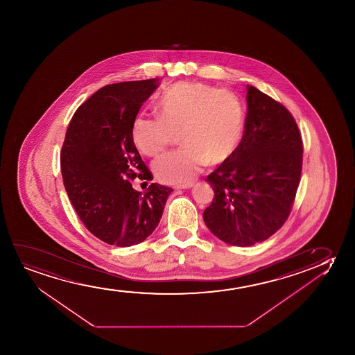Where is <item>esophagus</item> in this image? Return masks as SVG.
<instances>
[{"label":"esophagus","instance_id":"1","mask_svg":"<svg viewBox=\"0 0 355 355\" xmlns=\"http://www.w3.org/2000/svg\"><path fill=\"white\" fill-rule=\"evenodd\" d=\"M193 185H194L193 183H185V184L175 185L173 188H175V189H189Z\"/></svg>","mask_w":355,"mask_h":355}]
</instances>
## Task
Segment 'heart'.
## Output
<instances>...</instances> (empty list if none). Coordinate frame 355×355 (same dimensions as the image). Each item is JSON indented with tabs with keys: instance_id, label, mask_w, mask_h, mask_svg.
<instances>
[{
	"instance_id": "1",
	"label": "heart",
	"mask_w": 355,
	"mask_h": 355,
	"mask_svg": "<svg viewBox=\"0 0 355 355\" xmlns=\"http://www.w3.org/2000/svg\"><path fill=\"white\" fill-rule=\"evenodd\" d=\"M159 119L138 116L132 126L137 149L155 156L175 143L178 150L159 156L153 170L165 183H185L206 164L218 165L236 149L243 137V104L234 93L202 83H177L156 102Z\"/></svg>"
}]
</instances>
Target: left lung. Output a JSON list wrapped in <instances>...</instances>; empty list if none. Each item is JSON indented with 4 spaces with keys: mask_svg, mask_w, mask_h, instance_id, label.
Here are the masks:
<instances>
[{
    "mask_svg": "<svg viewBox=\"0 0 355 355\" xmlns=\"http://www.w3.org/2000/svg\"><path fill=\"white\" fill-rule=\"evenodd\" d=\"M240 144L207 175L214 196L207 228L224 243L252 246L277 233L291 214L303 161L301 132L282 103L248 85Z\"/></svg>",
    "mask_w": 355,
    "mask_h": 355,
    "instance_id": "8db88e82",
    "label": "left lung"
}]
</instances>
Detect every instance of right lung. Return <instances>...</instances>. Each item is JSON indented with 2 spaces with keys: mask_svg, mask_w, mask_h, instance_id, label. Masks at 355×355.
Segmentation results:
<instances>
[{
  "mask_svg": "<svg viewBox=\"0 0 355 355\" xmlns=\"http://www.w3.org/2000/svg\"><path fill=\"white\" fill-rule=\"evenodd\" d=\"M159 78L112 83L78 107L69 123L60 170L64 187L80 219L104 243L127 248L144 241L162 217L173 191L151 183L146 191L132 180H151L132 139V126Z\"/></svg>",
  "mask_w": 355,
  "mask_h": 355,
  "instance_id": "obj_1",
  "label": "right lung"
}]
</instances>
